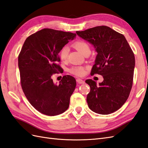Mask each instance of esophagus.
I'll return each mask as SVG.
<instances>
[{
  "mask_svg": "<svg viewBox=\"0 0 148 148\" xmlns=\"http://www.w3.org/2000/svg\"><path fill=\"white\" fill-rule=\"evenodd\" d=\"M76 81L79 84H84V83H85V82H84L83 80H82L81 79H76Z\"/></svg>",
  "mask_w": 148,
  "mask_h": 148,
  "instance_id": "34e87169",
  "label": "esophagus"
}]
</instances>
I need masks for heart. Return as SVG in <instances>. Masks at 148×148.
Masks as SVG:
<instances>
[{"label": "heart", "mask_w": 148, "mask_h": 148, "mask_svg": "<svg viewBox=\"0 0 148 148\" xmlns=\"http://www.w3.org/2000/svg\"><path fill=\"white\" fill-rule=\"evenodd\" d=\"M73 46L74 48L79 51L84 56L89 55L91 52L90 45L84 40H79L75 41L73 44ZM69 51V49L67 46H64L61 49L59 55H60V58L62 61H66L67 60ZM69 71L71 74L76 75V76H82L85 73V68L82 66H74L71 67Z\"/></svg>", "instance_id": "b5f03b06"}]
</instances>
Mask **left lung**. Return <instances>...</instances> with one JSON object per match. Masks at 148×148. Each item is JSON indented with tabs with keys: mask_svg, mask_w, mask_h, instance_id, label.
I'll return each mask as SVG.
<instances>
[{
	"mask_svg": "<svg viewBox=\"0 0 148 148\" xmlns=\"http://www.w3.org/2000/svg\"><path fill=\"white\" fill-rule=\"evenodd\" d=\"M76 33L97 52L91 75L98 74L103 77L99 86L92 79L86 81L90 87L87 96L88 107L101 115L118 110L128 99L133 86L135 59L132 48L123 35L107 26Z\"/></svg>",
	"mask_w": 148,
	"mask_h": 148,
	"instance_id": "left-lung-1",
	"label": "left lung"
}]
</instances>
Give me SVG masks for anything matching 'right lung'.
<instances>
[{
    "instance_id": "1",
    "label": "right lung",
    "mask_w": 148,
    "mask_h": 148,
    "mask_svg": "<svg viewBox=\"0 0 148 148\" xmlns=\"http://www.w3.org/2000/svg\"><path fill=\"white\" fill-rule=\"evenodd\" d=\"M75 36V33L44 28L29 36L20 51L18 61L23 92L32 106L44 115H60L69 107L75 79L64 75L56 85L52 76L62 73L58 53Z\"/></svg>"
}]
</instances>
